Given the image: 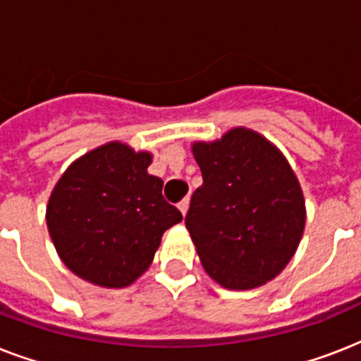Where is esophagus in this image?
Listing matches in <instances>:
<instances>
[{
  "instance_id": "esophagus-1",
  "label": "esophagus",
  "mask_w": 361,
  "mask_h": 361,
  "mask_svg": "<svg viewBox=\"0 0 361 361\" xmlns=\"http://www.w3.org/2000/svg\"><path fill=\"white\" fill-rule=\"evenodd\" d=\"M178 208H180V212L183 215L187 214V209H189V198H183V200H181L180 204H178Z\"/></svg>"
}]
</instances>
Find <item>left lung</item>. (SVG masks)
Masks as SVG:
<instances>
[{
	"instance_id": "obj_1",
	"label": "left lung",
	"mask_w": 361,
	"mask_h": 361,
	"mask_svg": "<svg viewBox=\"0 0 361 361\" xmlns=\"http://www.w3.org/2000/svg\"><path fill=\"white\" fill-rule=\"evenodd\" d=\"M192 153L202 187L192 192L185 226L200 262L217 283L247 290L268 283L294 257L305 202L290 164L266 138L232 129Z\"/></svg>"
}]
</instances>
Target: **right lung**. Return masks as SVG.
<instances>
[{
    "mask_svg": "<svg viewBox=\"0 0 361 361\" xmlns=\"http://www.w3.org/2000/svg\"><path fill=\"white\" fill-rule=\"evenodd\" d=\"M149 153L120 142L71 164L48 200L47 223L65 266L93 285L121 288L152 264L161 236L181 221L147 174Z\"/></svg>",
    "mask_w": 361,
    "mask_h": 361,
    "instance_id": "obj_1",
    "label": "right lung"
}]
</instances>
